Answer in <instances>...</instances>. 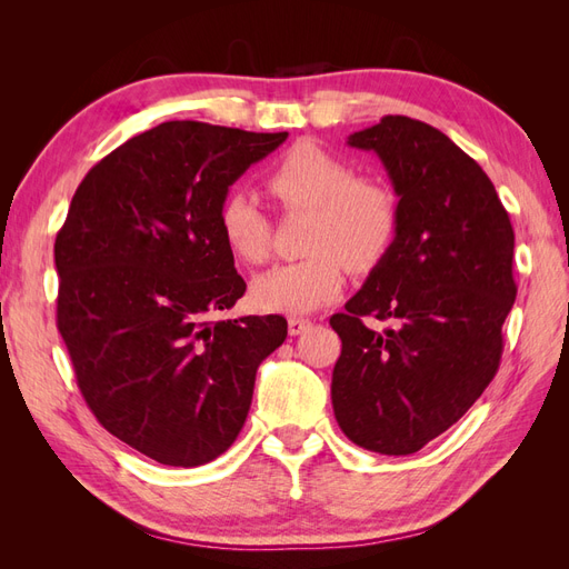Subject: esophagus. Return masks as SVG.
Returning <instances> with one entry per match:
<instances>
[{
	"label": "esophagus",
	"mask_w": 569,
	"mask_h": 569,
	"mask_svg": "<svg viewBox=\"0 0 569 569\" xmlns=\"http://www.w3.org/2000/svg\"><path fill=\"white\" fill-rule=\"evenodd\" d=\"M287 325H289V335L291 337H297V335H301L303 330H306V327H311V320H306V318H289L287 320Z\"/></svg>",
	"instance_id": "34e87169"
}]
</instances>
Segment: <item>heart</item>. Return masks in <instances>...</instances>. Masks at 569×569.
<instances>
[{
	"instance_id": "1",
	"label": "heart",
	"mask_w": 569,
	"mask_h": 569,
	"mask_svg": "<svg viewBox=\"0 0 569 569\" xmlns=\"http://www.w3.org/2000/svg\"><path fill=\"white\" fill-rule=\"evenodd\" d=\"M268 189L287 211H308L303 261L280 263L258 274L251 299L274 313L303 316L339 297L343 263L363 272L375 268L399 232V203L391 189L353 168L320 144L289 147L268 173ZM220 237L242 263H261L270 247V220L247 192L222 199Z\"/></svg>"
}]
</instances>
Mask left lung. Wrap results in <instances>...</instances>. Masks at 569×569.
Listing matches in <instances>:
<instances>
[{"label":"left lung","mask_w":569,"mask_h":569,"mask_svg":"<svg viewBox=\"0 0 569 569\" xmlns=\"http://www.w3.org/2000/svg\"><path fill=\"white\" fill-rule=\"evenodd\" d=\"M380 157L399 232L366 284L330 318L341 339L335 418L360 449L408 456L456 425L501 363L518 287L515 232L493 182L441 130L408 116L349 134ZM393 319L375 333L362 318Z\"/></svg>","instance_id":"obj_1"}]
</instances>
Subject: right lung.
Returning <instances> with one entry per match:
<instances>
[{
	"instance_id": "right-lung-1",
	"label": "right lung",
	"mask_w": 569,
	"mask_h": 569,
	"mask_svg": "<svg viewBox=\"0 0 569 569\" xmlns=\"http://www.w3.org/2000/svg\"><path fill=\"white\" fill-rule=\"evenodd\" d=\"M287 140L168 120L101 159L57 234V325L101 427L173 468L226 453L282 316L211 320L247 282L218 228L230 184Z\"/></svg>"
}]
</instances>
